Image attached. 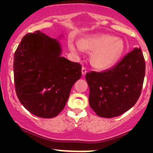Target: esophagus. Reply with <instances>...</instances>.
<instances>
[{
    "label": "esophagus",
    "mask_w": 153,
    "mask_h": 153,
    "mask_svg": "<svg viewBox=\"0 0 153 153\" xmlns=\"http://www.w3.org/2000/svg\"><path fill=\"white\" fill-rule=\"evenodd\" d=\"M81 72H82V75L85 76L86 75V73H87V70H86V69L85 68V67H82V70H81Z\"/></svg>",
    "instance_id": "esophagus-1"
}]
</instances>
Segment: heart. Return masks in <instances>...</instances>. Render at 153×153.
I'll use <instances>...</instances> for the list:
<instances>
[{
	"label": "heart",
	"mask_w": 153,
	"mask_h": 153,
	"mask_svg": "<svg viewBox=\"0 0 153 153\" xmlns=\"http://www.w3.org/2000/svg\"><path fill=\"white\" fill-rule=\"evenodd\" d=\"M69 48L74 53L84 50L93 51L92 65L99 70H106L114 66L124 51L122 40L106 34H92L83 36L79 41L70 39Z\"/></svg>",
	"instance_id": "1"
}]
</instances>
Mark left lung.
Here are the masks:
<instances>
[{
    "mask_svg": "<svg viewBox=\"0 0 153 153\" xmlns=\"http://www.w3.org/2000/svg\"><path fill=\"white\" fill-rule=\"evenodd\" d=\"M145 71L141 49L135 47L113 68L102 73H87L90 107L104 118L118 117L129 110L140 97Z\"/></svg>",
    "mask_w": 153,
    "mask_h": 153,
    "instance_id": "1",
    "label": "left lung"
}]
</instances>
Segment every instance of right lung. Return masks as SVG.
<instances>
[{"mask_svg": "<svg viewBox=\"0 0 153 153\" xmlns=\"http://www.w3.org/2000/svg\"><path fill=\"white\" fill-rule=\"evenodd\" d=\"M40 31L22 38L13 58L17 96L30 113L53 118L63 110L70 90L81 77V65L62 56L59 40Z\"/></svg>", "mask_w": 153, "mask_h": 153, "instance_id": "add662e5", "label": "right lung"}]
</instances>
